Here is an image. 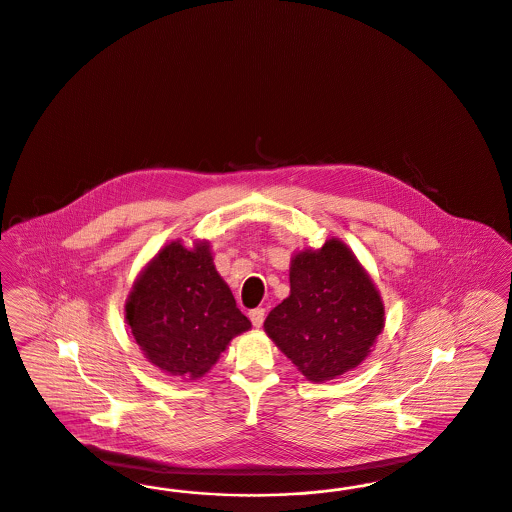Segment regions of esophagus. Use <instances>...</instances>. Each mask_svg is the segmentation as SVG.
Listing matches in <instances>:
<instances>
[{
	"label": "esophagus",
	"mask_w": 512,
	"mask_h": 512,
	"mask_svg": "<svg viewBox=\"0 0 512 512\" xmlns=\"http://www.w3.org/2000/svg\"><path fill=\"white\" fill-rule=\"evenodd\" d=\"M249 319H251V323H253V327H261L263 325V321H265V308H253V310H249Z\"/></svg>",
	"instance_id": "34e87169"
}]
</instances>
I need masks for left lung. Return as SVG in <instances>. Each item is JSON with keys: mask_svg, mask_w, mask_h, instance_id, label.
Listing matches in <instances>:
<instances>
[{"mask_svg": "<svg viewBox=\"0 0 512 512\" xmlns=\"http://www.w3.org/2000/svg\"><path fill=\"white\" fill-rule=\"evenodd\" d=\"M291 295L265 331L312 382L355 369L384 329V304L369 274L340 240L302 251L289 270Z\"/></svg>", "mask_w": 512, "mask_h": 512, "instance_id": "1", "label": "left lung"}]
</instances>
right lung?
Segmentation results:
<instances>
[{"label": "right lung", "instance_id": "add662e5", "mask_svg": "<svg viewBox=\"0 0 512 512\" xmlns=\"http://www.w3.org/2000/svg\"><path fill=\"white\" fill-rule=\"evenodd\" d=\"M143 355L160 371L200 378L232 336L251 327L217 274L206 242H172L141 272L124 306Z\"/></svg>", "mask_w": 512, "mask_h": 512}]
</instances>
